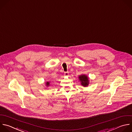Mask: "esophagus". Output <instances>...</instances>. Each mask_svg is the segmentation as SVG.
Wrapping results in <instances>:
<instances>
[{
    "instance_id": "1",
    "label": "esophagus",
    "mask_w": 132,
    "mask_h": 132,
    "mask_svg": "<svg viewBox=\"0 0 132 132\" xmlns=\"http://www.w3.org/2000/svg\"><path fill=\"white\" fill-rule=\"evenodd\" d=\"M69 75V72H64V76H68Z\"/></svg>"
}]
</instances>
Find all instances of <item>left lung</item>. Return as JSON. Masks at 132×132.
Returning <instances> with one entry per match:
<instances>
[{"instance_id": "1", "label": "left lung", "mask_w": 132, "mask_h": 132, "mask_svg": "<svg viewBox=\"0 0 132 132\" xmlns=\"http://www.w3.org/2000/svg\"><path fill=\"white\" fill-rule=\"evenodd\" d=\"M79 79L81 82V84L82 86L85 87L89 85V78L85 75H82L79 77Z\"/></svg>"}]
</instances>
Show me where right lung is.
Instances as JSON below:
<instances>
[{
  "label": "right lung",
  "mask_w": 132,
  "mask_h": 132,
  "mask_svg": "<svg viewBox=\"0 0 132 132\" xmlns=\"http://www.w3.org/2000/svg\"><path fill=\"white\" fill-rule=\"evenodd\" d=\"M46 85H47V86H49V85H50V82H47V83H46Z\"/></svg>",
  "instance_id": "obj_1"
}]
</instances>
